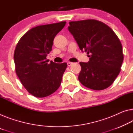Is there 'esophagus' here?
<instances>
[{
  "mask_svg": "<svg viewBox=\"0 0 133 133\" xmlns=\"http://www.w3.org/2000/svg\"><path fill=\"white\" fill-rule=\"evenodd\" d=\"M73 64V63H72V62H68V63H67V65H68V66H71V65H72Z\"/></svg>",
  "mask_w": 133,
  "mask_h": 133,
  "instance_id": "obj_1",
  "label": "esophagus"
}]
</instances>
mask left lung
I'll use <instances>...</instances> for the list:
<instances>
[{"mask_svg":"<svg viewBox=\"0 0 133 133\" xmlns=\"http://www.w3.org/2000/svg\"><path fill=\"white\" fill-rule=\"evenodd\" d=\"M69 31L82 52L89 54L88 62H79L78 80L95 90L109 87L121 71L123 62L122 44L109 26L95 19L69 22Z\"/></svg>","mask_w":133,"mask_h":133,"instance_id":"8db88e82","label":"left lung"}]
</instances>
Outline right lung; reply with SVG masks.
<instances>
[{
    "mask_svg": "<svg viewBox=\"0 0 133 133\" xmlns=\"http://www.w3.org/2000/svg\"><path fill=\"white\" fill-rule=\"evenodd\" d=\"M66 22L37 26L22 37L16 46L14 58L15 71L22 85L31 95L44 97L59 87L66 63L57 64L46 56L52 50L55 37Z\"/></svg>",
    "mask_w": 133,
    "mask_h": 133,
    "instance_id": "1",
    "label": "right lung"
}]
</instances>
